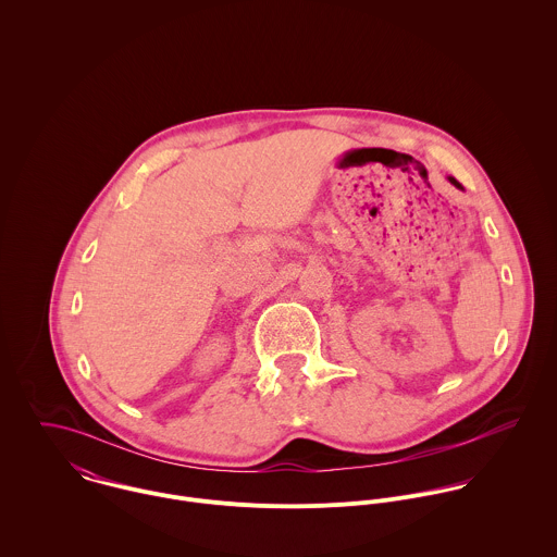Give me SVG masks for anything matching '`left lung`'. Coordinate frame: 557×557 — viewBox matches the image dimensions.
Masks as SVG:
<instances>
[{
  "label": "left lung",
  "instance_id": "8db88e82",
  "mask_svg": "<svg viewBox=\"0 0 557 557\" xmlns=\"http://www.w3.org/2000/svg\"><path fill=\"white\" fill-rule=\"evenodd\" d=\"M450 182H453V184H457V180H455V177H450Z\"/></svg>",
  "mask_w": 557,
  "mask_h": 557
}]
</instances>
